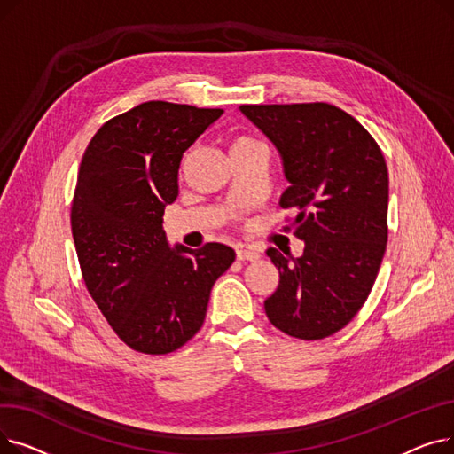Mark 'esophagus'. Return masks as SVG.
<instances>
[{
    "mask_svg": "<svg viewBox=\"0 0 454 454\" xmlns=\"http://www.w3.org/2000/svg\"><path fill=\"white\" fill-rule=\"evenodd\" d=\"M235 255H237V259H239V261H255V259H259V254L255 250L243 248V247L235 250Z\"/></svg>",
    "mask_w": 454,
    "mask_h": 454,
    "instance_id": "obj_1",
    "label": "esophagus"
}]
</instances>
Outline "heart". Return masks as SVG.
I'll return each mask as SVG.
<instances>
[{"label":"heart","instance_id":"1","mask_svg":"<svg viewBox=\"0 0 454 454\" xmlns=\"http://www.w3.org/2000/svg\"><path fill=\"white\" fill-rule=\"evenodd\" d=\"M257 149H265L261 143L250 136H233L231 141H230V151H231V156L233 158H239V156H245V154H250Z\"/></svg>","mask_w":454,"mask_h":454}]
</instances>
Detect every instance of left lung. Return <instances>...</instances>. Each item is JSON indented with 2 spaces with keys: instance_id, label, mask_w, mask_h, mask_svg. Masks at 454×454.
<instances>
[{
  "instance_id": "1",
  "label": "left lung",
  "mask_w": 454,
  "mask_h": 454,
  "mask_svg": "<svg viewBox=\"0 0 454 454\" xmlns=\"http://www.w3.org/2000/svg\"><path fill=\"white\" fill-rule=\"evenodd\" d=\"M283 160L291 185L279 204L294 209V235L305 241L293 259L267 255L279 270L265 300L274 327L301 340L340 331L364 305L388 241V169L372 134L327 103L243 105Z\"/></svg>"
}]
</instances>
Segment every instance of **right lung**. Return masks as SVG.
<instances>
[{"instance_id": "add662e5", "label": "right lung", "mask_w": 454, "mask_h": 454, "mask_svg": "<svg viewBox=\"0 0 454 454\" xmlns=\"http://www.w3.org/2000/svg\"><path fill=\"white\" fill-rule=\"evenodd\" d=\"M149 101L95 132L71 202V233L86 289L129 348L176 351L204 324L213 283L233 263L221 243L199 250L165 239V204L178 195L184 153L223 115Z\"/></svg>"}]
</instances>
